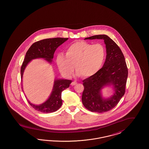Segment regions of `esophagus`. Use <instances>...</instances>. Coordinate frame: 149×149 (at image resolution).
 <instances>
[{"instance_id": "obj_1", "label": "esophagus", "mask_w": 149, "mask_h": 149, "mask_svg": "<svg viewBox=\"0 0 149 149\" xmlns=\"http://www.w3.org/2000/svg\"><path fill=\"white\" fill-rule=\"evenodd\" d=\"M77 84V82L76 81H74L72 82H71V85H75V84Z\"/></svg>"}]
</instances>
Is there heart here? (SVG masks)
I'll return each mask as SVG.
<instances>
[{"instance_id":"1","label":"heart","mask_w":149,"mask_h":149,"mask_svg":"<svg viewBox=\"0 0 149 149\" xmlns=\"http://www.w3.org/2000/svg\"><path fill=\"white\" fill-rule=\"evenodd\" d=\"M106 58V50L103 45L79 41L66 47L65 56L63 53L58 54L56 62L60 71L65 77H71L75 66L78 75L88 78L100 70Z\"/></svg>"}]
</instances>
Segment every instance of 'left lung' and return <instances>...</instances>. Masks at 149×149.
I'll return each mask as SVG.
<instances>
[{"label": "left lung", "mask_w": 149, "mask_h": 149, "mask_svg": "<svg viewBox=\"0 0 149 149\" xmlns=\"http://www.w3.org/2000/svg\"><path fill=\"white\" fill-rule=\"evenodd\" d=\"M103 39L106 46L107 56L103 67L95 75L83 81L84 91L82 102L91 112L103 113L112 109L125 93L128 69L125 58L119 46L106 35L93 36L84 40ZM114 85L115 94L103 99L100 91L106 85Z\"/></svg>", "instance_id": "left-lung-1"}]
</instances>
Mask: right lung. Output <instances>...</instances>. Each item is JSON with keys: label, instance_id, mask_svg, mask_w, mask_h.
Listing matches in <instances>:
<instances>
[{"label": "right lung", "instance_id": "obj_1", "mask_svg": "<svg viewBox=\"0 0 149 149\" xmlns=\"http://www.w3.org/2000/svg\"><path fill=\"white\" fill-rule=\"evenodd\" d=\"M68 40V38L57 37L44 39L33 43L27 51L22 65L21 79L25 68L31 60L37 58H43L49 63H51L55 50ZM71 83L70 80H56L49 98L41 105H35L31 103L28 100L27 101L30 106L37 111L45 113L55 112L62 106L61 93L65 89L69 87Z\"/></svg>", "mask_w": 149, "mask_h": 149}]
</instances>
